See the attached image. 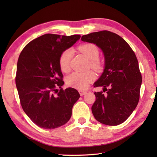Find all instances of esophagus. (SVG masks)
Wrapping results in <instances>:
<instances>
[{
	"label": "esophagus",
	"mask_w": 157,
	"mask_h": 157,
	"mask_svg": "<svg viewBox=\"0 0 157 157\" xmlns=\"http://www.w3.org/2000/svg\"><path fill=\"white\" fill-rule=\"evenodd\" d=\"M86 91H84V90H79V93L80 95H84L86 94Z\"/></svg>",
	"instance_id": "obj_1"
}]
</instances>
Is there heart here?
<instances>
[{
  "label": "heart",
  "mask_w": 157,
  "mask_h": 157,
  "mask_svg": "<svg viewBox=\"0 0 157 157\" xmlns=\"http://www.w3.org/2000/svg\"><path fill=\"white\" fill-rule=\"evenodd\" d=\"M78 50L90 60V66L94 70L99 71L102 69V62L98 59L100 50L94 44L86 43L78 47ZM72 56V50L66 49L61 53L59 57V66L63 72H68L70 68V61ZM95 78V73L92 71L79 73L73 72L66 79L68 86L79 89H86Z\"/></svg>",
  "instance_id": "b5f03b06"
}]
</instances>
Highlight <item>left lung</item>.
Instances as JSON below:
<instances>
[{
    "label": "left lung",
    "instance_id": "1",
    "mask_svg": "<svg viewBox=\"0 0 157 157\" xmlns=\"http://www.w3.org/2000/svg\"><path fill=\"white\" fill-rule=\"evenodd\" d=\"M81 40L96 44L102 50L105 68L95 86L91 107L95 118L107 125H118L129 118L140 98L142 76L136 55L126 41L112 32L102 30L83 35ZM103 92H106L104 94Z\"/></svg>",
    "mask_w": 157,
    "mask_h": 157
}]
</instances>
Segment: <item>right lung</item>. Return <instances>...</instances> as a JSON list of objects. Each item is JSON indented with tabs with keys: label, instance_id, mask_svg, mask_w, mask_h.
<instances>
[{
	"label": "right lung",
	"instance_id": "obj_1",
	"mask_svg": "<svg viewBox=\"0 0 157 157\" xmlns=\"http://www.w3.org/2000/svg\"><path fill=\"white\" fill-rule=\"evenodd\" d=\"M80 36L46 34L28 43L21 52L15 78L18 96L23 111L39 127L51 129L66 124L80 97L75 89L61 88L64 82L59 66L61 53Z\"/></svg>",
	"mask_w": 157,
	"mask_h": 157
}]
</instances>
